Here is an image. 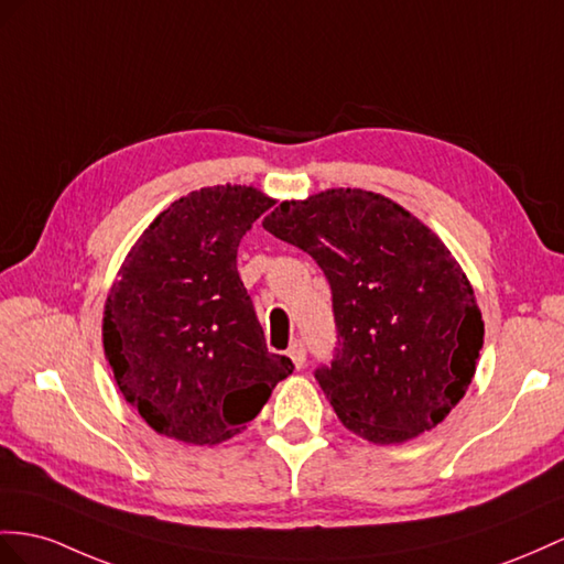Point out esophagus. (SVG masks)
Wrapping results in <instances>:
<instances>
[{
    "mask_svg": "<svg viewBox=\"0 0 564 564\" xmlns=\"http://www.w3.org/2000/svg\"><path fill=\"white\" fill-rule=\"evenodd\" d=\"M288 357L293 359V365H295L297 369L305 367V357H307V352H305V343L295 340V343L291 345V348H288Z\"/></svg>",
    "mask_w": 564,
    "mask_h": 564,
    "instance_id": "1",
    "label": "esophagus"
}]
</instances>
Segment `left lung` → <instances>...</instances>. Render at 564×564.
I'll use <instances>...</instances> for the list:
<instances>
[{"mask_svg":"<svg viewBox=\"0 0 564 564\" xmlns=\"http://www.w3.org/2000/svg\"><path fill=\"white\" fill-rule=\"evenodd\" d=\"M262 226L328 279L338 348L314 377L343 426L377 445L438 426L465 398L484 345L471 283L441 238L359 187L281 202Z\"/></svg>","mask_w":564,"mask_h":564,"instance_id":"left-lung-1","label":"left lung"}]
</instances>
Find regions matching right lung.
<instances>
[{"label":"right lung","mask_w":564,"mask_h":564,"mask_svg":"<svg viewBox=\"0 0 564 564\" xmlns=\"http://www.w3.org/2000/svg\"><path fill=\"white\" fill-rule=\"evenodd\" d=\"M273 199L214 185L156 216L105 302V355L126 402L162 436L216 445L267 405L293 362L267 350L238 245Z\"/></svg>","instance_id":"right-lung-1"}]
</instances>
